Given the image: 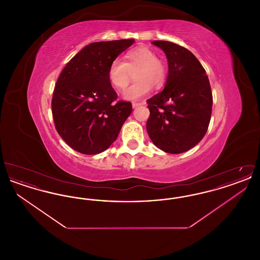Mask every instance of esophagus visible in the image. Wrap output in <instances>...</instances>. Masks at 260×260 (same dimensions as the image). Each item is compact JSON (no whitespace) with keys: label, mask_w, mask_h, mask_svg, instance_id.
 Returning a JSON list of instances; mask_svg holds the SVG:
<instances>
[{"label":"esophagus","mask_w":260,"mask_h":260,"mask_svg":"<svg viewBox=\"0 0 260 260\" xmlns=\"http://www.w3.org/2000/svg\"><path fill=\"white\" fill-rule=\"evenodd\" d=\"M143 105V103H139V102H133V108H137L139 106Z\"/></svg>","instance_id":"obj_1"}]
</instances>
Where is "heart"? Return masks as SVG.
<instances>
[{
    "label": "heart",
    "instance_id": "heart-1",
    "mask_svg": "<svg viewBox=\"0 0 260 260\" xmlns=\"http://www.w3.org/2000/svg\"><path fill=\"white\" fill-rule=\"evenodd\" d=\"M136 82L124 91V98L138 100L148 94L152 88L161 87L167 79V67L157 54L146 47H138L124 54V61L114 59L108 68V80L116 89L122 90L131 80V73L135 69Z\"/></svg>",
    "mask_w": 260,
    "mask_h": 260
}]
</instances>
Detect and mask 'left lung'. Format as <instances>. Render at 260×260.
I'll use <instances>...</instances> for the list:
<instances>
[{"instance_id": "1", "label": "left lung", "mask_w": 260, "mask_h": 260, "mask_svg": "<svg viewBox=\"0 0 260 260\" xmlns=\"http://www.w3.org/2000/svg\"><path fill=\"white\" fill-rule=\"evenodd\" d=\"M152 44L166 53L169 75L161 92L147 100V133L158 148L183 153L197 145L208 131L212 108L210 81L190 50L168 41Z\"/></svg>"}]
</instances>
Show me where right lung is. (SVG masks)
<instances>
[{"label":"right lung","instance_id":"obj_1","mask_svg":"<svg viewBox=\"0 0 260 260\" xmlns=\"http://www.w3.org/2000/svg\"><path fill=\"white\" fill-rule=\"evenodd\" d=\"M135 39L91 43L66 64L51 99L55 128L76 151L95 155L109 148L133 111L131 102L117 101L108 68Z\"/></svg>","mask_w":260,"mask_h":260}]
</instances>
